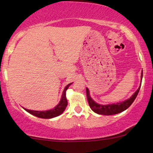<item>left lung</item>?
<instances>
[{
    "label": "left lung",
    "mask_w": 153,
    "mask_h": 153,
    "mask_svg": "<svg viewBox=\"0 0 153 153\" xmlns=\"http://www.w3.org/2000/svg\"><path fill=\"white\" fill-rule=\"evenodd\" d=\"M142 77H143V72H142L141 78ZM140 87L129 99L125 100V101L123 102L108 104V105H102V104H97L96 102H94L89 95L88 89L86 88V95L88 102L90 107H91V109L93 110L94 112H95L96 114L105 115V116H110V115L117 114H119V113L123 112V111L126 110L127 108H129V106H130L131 104L133 103L136 97H137L138 93H139Z\"/></svg>",
    "instance_id": "left-lung-1"
}]
</instances>
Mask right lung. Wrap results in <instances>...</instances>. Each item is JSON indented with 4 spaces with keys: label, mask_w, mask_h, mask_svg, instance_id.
<instances>
[{
    "label": "right lung",
    "mask_w": 153,
    "mask_h": 153,
    "mask_svg": "<svg viewBox=\"0 0 153 153\" xmlns=\"http://www.w3.org/2000/svg\"><path fill=\"white\" fill-rule=\"evenodd\" d=\"M70 84L71 83H69V84L65 88L63 93H62L61 100H60V102L55 108H53V109H51L49 111H39L28 110L25 108H24L26 111L27 112H28L29 114L41 118H54V117L59 116V115L61 114L64 111L67 105H68V101H67V99H66L65 93H66L67 89L68 88V87L70 86Z\"/></svg>",
    "instance_id": "1"
}]
</instances>
